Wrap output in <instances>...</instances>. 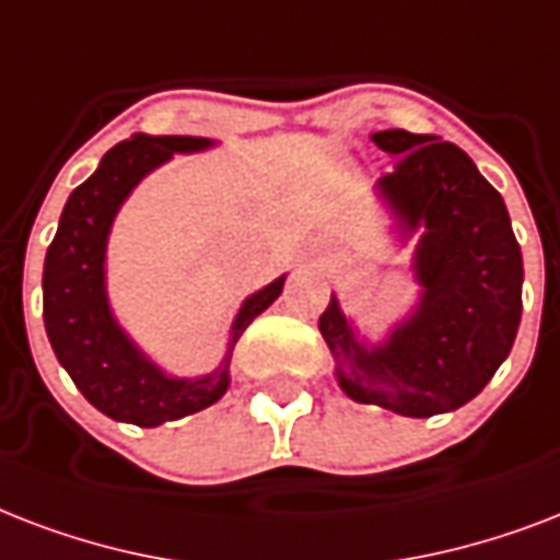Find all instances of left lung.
<instances>
[{
	"label": "left lung",
	"mask_w": 560,
	"mask_h": 560,
	"mask_svg": "<svg viewBox=\"0 0 560 560\" xmlns=\"http://www.w3.org/2000/svg\"><path fill=\"white\" fill-rule=\"evenodd\" d=\"M371 140L394 158L380 192L409 231H427L415 262L423 301L383 348H359L332 298L318 329L348 397L432 418L474 400L511 353L523 257L502 195L458 145L402 128Z\"/></svg>",
	"instance_id": "obj_1"
}]
</instances>
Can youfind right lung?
<instances>
[{
  "label": "right lung",
  "instance_id": "obj_1",
  "mask_svg": "<svg viewBox=\"0 0 560 560\" xmlns=\"http://www.w3.org/2000/svg\"><path fill=\"white\" fill-rule=\"evenodd\" d=\"M210 145L201 137H145L122 140L107 151L75 192L69 195L58 233L46 250L43 266V320L51 350L78 392L107 418L160 427L207 409L228 392V362L240 336L259 312L283 292V277L245 301L233 324L224 365L201 380H168L140 357V350L116 327L104 298V242L119 203L137 180L172 151H195Z\"/></svg>",
  "mask_w": 560,
  "mask_h": 560
}]
</instances>
